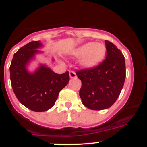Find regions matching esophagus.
Masks as SVG:
<instances>
[{"label":"esophagus","instance_id":"esophagus-1","mask_svg":"<svg viewBox=\"0 0 147 147\" xmlns=\"http://www.w3.org/2000/svg\"><path fill=\"white\" fill-rule=\"evenodd\" d=\"M69 75L71 79H76V78H77V76H76V73L74 71H70Z\"/></svg>","mask_w":147,"mask_h":147}]
</instances>
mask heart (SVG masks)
<instances>
[{
  "instance_id": "obj_1",
  "label": "heart",
  "mask_w": 147,
  "mask_h": 147,
  "mask_svg": "<svg viewBox=\"0 0 147 147\" xmlns=\"http://www.w3.org/2000/svg\"><path fill=\"white\" fill-rule=\"evenodd\" d=\"M106 46L102 42H86L75 48L71 55L80 57L79 64L84 68H91L96 66L105 57Z\"/></svg>"
}]
</instances>
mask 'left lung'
Returning a JSON list of instances; mask_svg holds the SVG:
<instances>
[{
    "instance_id": "1",
    "label": "left lung",
    "mask_w": 147,
    "mask_h": 147,
    "mask_svg": "<svg viewBox=\"0 0 147 147\" xmlns=\"http://www.w3.org/2000/svg\"><path fill=\"white\" fill-rule=\"evenodd\" d=\"M106 59L97 67L76 72L82 81V102L90 110L110 107L119 98L126 78L125 59L113 43L105 40Z\"/></svg>"
}]
</instances>
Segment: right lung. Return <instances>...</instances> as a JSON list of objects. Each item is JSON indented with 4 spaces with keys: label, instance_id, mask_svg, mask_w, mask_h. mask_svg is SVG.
Here are the masks:
<instances>
[{
    "label": "right lung",
    "instance_id": "obj_1",
    "mask_svg": "<svg viewBox=\"0 0 147 147\" xmlns=\"http://www.w3.org/2000/svg\"><path fill=\"white\" fill-rule=\"evenodd\" d=\"M40 41H32L20 48L14 54L10 65L11 87L19 102L29 110L44 112L52 107L59 91L70 80L66 71L58 74L45 65H40L34 73L28 72L26 66L42 47Z\"/></svg>",
    "mask_w": 147,
    "mask_h": 147
}]
</instances>
